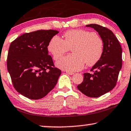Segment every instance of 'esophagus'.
Returning <instances> with one entry per match:
<instances>
[{
  "mask_svg": "<svg viewBox=\"0 0 131 131\" xmlns=\"http://www.w3.org/2000/svg\"><path fill=\"white\" fill-rule=\"evenodd\" d=\"M66 73H67V74H70V75H73V74H74V73L73 72H68V71H67V72H66Z\"/></svg>",
  "mask_w": 131,
  "mask_h": 131,
  "instance_id": "1",
  "label": "esophagus"
}]
</instances>
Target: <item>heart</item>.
<instances>
[{"mask_svg": "<svg viewBox=\"0 0 131 131\" xmlns=\"http://www.w3.org/2000/svg\"><path fill=\"white\" fill-rule=\"evenodd\" d=\"M64 40L58 36L51 38L47 49L54 60H58L70 49L73 54L64 57L57 63L60 69L73 72L80 70L85 64L91 67L97 63L103 53V41L99 35L83 29L68 30Z\"/></svg>", "mask_w": 131, "mask_h": 131, "instance_id": "obj_1", "label": "heart"}]
</instances>
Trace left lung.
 Masks as SVG:
<instances>
[{"label":"left lung","mask_w":131,"mask_h":131,"mask_svg":"<svg viewBox=\"0 0 131 131\" xmlns=\"http://www.w3.org/2000/svg\"><path fill=\"white\" fill-rule=\"evenodd\" d=\"M99 33L104 45L101 59L91 69L92 73H84V80L78 88L90 97H98L109 92L116 85L122 66V49L120 44L109 29L96 24L86 25Z\"/></svg>","instance_id":"left-lung-1"}]
</instances>
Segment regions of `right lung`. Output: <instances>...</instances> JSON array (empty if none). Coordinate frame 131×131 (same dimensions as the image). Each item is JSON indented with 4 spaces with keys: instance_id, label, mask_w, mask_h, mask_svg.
<instances>
[{
    "instance_id": "obj_1",
    "label": "right lung",
    "mask_w": 131,
    "mask_h": 131,
    "mask_svg": "<svg viewBox=\"0 0 131 131\" xmlns=\"http://www.w3.org/2000/svg\"><path fill=\"white\" fill-rule=\"evenodd\" d=\"M55 30H39L20 35L10 45L7 69L16 90L30 99L46 96L61 73L48 55V44Z\"/></svg>"
}]
</instances>
